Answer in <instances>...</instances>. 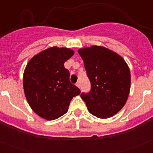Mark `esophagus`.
Returning a JSON list of instances; mask_svg holds the SVG:
<instances>
[{"label":"esophagus","mask_w":153,"mask_h":153,"mask_svg":"<svg viewBox=\"0 0 153 153\" xmlns=\"http://www.w3.org/2000/svg\"><path fill=\"white\" fill-rule=\"evenodd\" d=\"M76 86H77V87H79V88H80V83H79V82H77V83H76Z\"/></svg>","instance_id":"34e87169"}]
</instances>
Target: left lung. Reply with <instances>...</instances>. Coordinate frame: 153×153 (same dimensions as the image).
Instances as JSON below:
<instances>
[{"instance_id":"1","label":"left lung","mask_w":153,"mask_h":153,"mask_svg":"<svg viewBox=\"0 0 153 153\" xmlns=\"http://www.w3.org/2000/svg\"><path fill=\"white\" fill-rule=\"evenodd\" d=\"M91 83L90 93H81L88 111L100 119L113 117L124 106L130 91L129 68L122 56L102 46L78 50Z\"/></svg>"}]
</instances>
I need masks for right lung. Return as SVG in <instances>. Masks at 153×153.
<instances>
[{"instance_id":"right-lung-1","label":"right lung","mask_w":153,"mask_h":153,"mask_svg":"<svg viewBox=\"0 0 153 153\" xmlns=\"http://www.w3.org/2000/svg\"><path fill=\"white\" fill-rule=\"evenodd\" d=\"M74 54L67 47H49L31 58L23 76L24 94L36 114L47 120L59 118L68 111L73 97L80 90L70 82L64 63Z\"/></svg>"}]
</instances>
